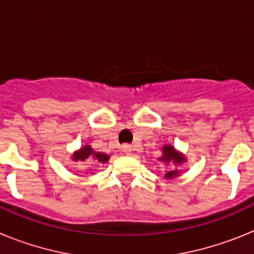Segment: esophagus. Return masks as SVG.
Returning <instances> with one entry per match:
<instances>
[{
    "instance_id": "1",
    "label": "esophagus",
    "mask_w": 254,
    "mask_h": 254,
    "mask_svg": "<svg viewBox=\"0 0 254 254\" xmlns=\"http://www.w3.org/2000/svg\"><path fill=\"white\" fill-rule=\"evenodd\" d=\"M122 152L125 153L126 156H131L132 146H131V145H127V144H126V145L122 146Z\"/></svg>"
}]
</instances>
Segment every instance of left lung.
Returning <instances> with one entry per match:
<instances>
[{
    "label": "left lung",
    "instance_id": "1",
    "mask_svg": "<svg viewBox=\"0 0 254 254\" xmlns=\"http://www.w3.org/2000/svg\"><path fill=\"white\" fill-rule=\"evenodd\" d=\"M158 161L165 165H174V166H180L182 163L186 162V157L183 153L178 152L173 145H165L162 148V156L158 158ZM180 175V170L170 169L165 173V179H175Z\"/></svg>",
    "mask_w": 254,
    "mask_h": 254
}]
</instances>
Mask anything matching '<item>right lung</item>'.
<instances>
[{
	"instance_id": "right-lung-1",
	"label": "right lung",
	"mask_w": 254,
	"mask_h": 254,
	"mask_svg": "<svg viewBox=\"0 0 254 254\" xmlns=\"http://www.w3.org/2000/svg\"><path fill=\"white\" fill-rule=\"evenodd\" d=\"M72 161L75 162H85V161H96V162L100 163H106L110 158V156L105 154L101 152H94L92 149L91 145H84L81 146L80 149H77L76 152L72 153L71 156Z\"/></svg>"
}]
</instances>
